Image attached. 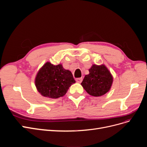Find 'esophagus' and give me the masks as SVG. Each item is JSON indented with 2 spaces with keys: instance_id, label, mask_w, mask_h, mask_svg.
Instances as JSON below:
<instances>
[{
  "instance_id": "obj_1",
  "label": "esophagus",
  "mask_w": 147,
  "mask_h": 147,
  "mask_svg": "<svg viewBox=\"0 0 147 147\" xmlns=\"http://www.w3.org/2000/svg\"><path fill=\"white\" fill-rule=\"evenodd\" d=\"M76 81H77V82L81 83V82H82V78H77V79H76Z\"/></svg>"
}]
</instances>
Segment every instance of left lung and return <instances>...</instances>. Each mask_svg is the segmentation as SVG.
<instances>
[{
  "mask_svg": "<svg viewBox=\"0 0 147 147\" xmlns=\"http://www.w3.org/2000/svg\"><path fill=\"white\" fill-rule=\"evenodd\" d=\"M89 72L81 85L91 96L99 97L104 95L110 90L113 83V77L109 70L104 65H93Z\"/></svg>",
  "mask_w": 147,
  "mask_h": 147,
  "instance_id": "obj_1",
  "label": "left lung"
}]
</instances>
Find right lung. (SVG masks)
<instances>
[{"label":"right lung","instance_id":"1","mask_svg":"<svg viewBox=\"0 0 147 147\" xmlns=\"http://www.w3.org/2000/svg\"><path fill=\"white\" fill-rule=\"evenodd\" d=\"M76 81L70 71L62 65L47 62L38 72L35 84L38 91L43 96L56 99L67 93L69 86Z\"/></svg>","mask_w":147,"mask_h":147}]
</instances>
